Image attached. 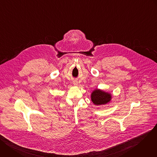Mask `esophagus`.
<instances>
[{"instance_id":"obj_1","label":"esophagus","mask_w":157,"mask_h":157,"mask_svg":"<svg viewBox=\"0 0 157 157\" xmlns=\"http://www.w3.org/2000/svg\"><path fill=\"white\" fill-rule=\"evenodd\" d=\"M73 84L75 86H77L78 85V82L77 81H73Z\"/></svg>"}]
</instances>
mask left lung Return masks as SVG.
<instances>
[{
	"label": "left lung",
	"instance_id": "1",
	"mask_svg": "<svg viewBox=\"0 0 157 157\" xmlns=\"http://www.w3.org/2000/svg\"><path fill=\"white\" fill-rule=\"evenodd\" d=\"M91 99L96 105H101L108 104L112 99V94L100 89H95L91 93Z\"/></svg>",
	"mask_w": 157,
	"mask_h": 157
}]
</instances>
